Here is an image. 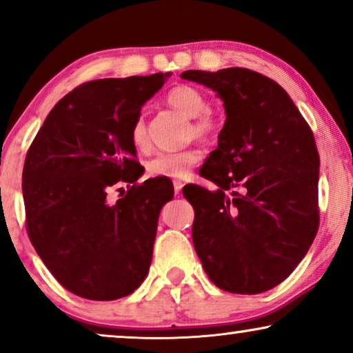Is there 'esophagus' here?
Returning <instances> with one entry per match:
<instances>
[{
  "label": "esophagus",
  "instance_id": "obj_1",
  "mask_svg": "<svg viewBox=\"0 0 353 353\" xmlns=\"http://www.w3.org/2000/svg\"><path fill=\"white\" fill-rule=\"evenodd\" d=\"M183 186H185V183H183V181H180V180H175V181H173V191H175V194H176V196L180 194V192H181Z\"/></svg>",
  "mask_w": 353,
  "mask_h": 353
}]
</instances>
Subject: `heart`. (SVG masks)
Wrapping results in <instances>:
<instances>
[{
  "mask_svg": "<svg viewBox=\"0 0 353 353\" xmlns=\"http://www.w3.org/2000/svg\"><path fill=\"white\" fill-rule=\"evenodd\" d=\"M167 103L192 119L191 134L197 138L212 139L219 132V119L210 109H207L205 94L194 86L178 85L167 94ZM133 146L138 151H148L151 146L148 134V125L143 115L134 120L130 130ZM201 161V152L197 149H181V151L161 152L148 162V173L152 176L183 178L192 165Z\"/></svg>",
  "mask_w": 353,
  "mask_h": 353,
  "instance_id": "1",
  "label": "heart"
}]
</instances>
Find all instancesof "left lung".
<instances>
[{
	"label": "left lung",
	"instance_id": "obj_1",
	"mask_svg": "<svg viewBox=\"0 0 353 353\" xmlns=\"http://www.w3.org/2000/svg\"><path fill=\"white\" fill-rule=\"evenodd\" d=\"M181 79L216 91L226 112L199 170L219 190L183 188L196 254L223 291L265 292L301 263L320 225L313 132L286 91L259 72L186 70Z\"/></svg>",
	"mask_w": 353,
	"mask_h": 353
}]
</instances>
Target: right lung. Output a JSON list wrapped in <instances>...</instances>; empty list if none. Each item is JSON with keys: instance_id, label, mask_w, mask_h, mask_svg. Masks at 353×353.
I'll use <instances>...</instances> for the list:
<instances>
[{"instance_id": "right-lung-1", "label": "right lung", "mask_w": 353, "mask_h": 353, "mask_svg": "<svg viewBox=\"0 0 353 353\" xmlns=\"http://www.w3.org/2000/svg\"><path fill=\"white\" fill-rule=\"evenodd\" d=\"M170 74L86 81L65 94L28 148L22 172L30 243L52 276L90 301H115L144 281L168 178L137 183L130 130ZM127 182L112 203L108 192ZM122 191V188H119Z\"/></svg>"}]
</instances>
